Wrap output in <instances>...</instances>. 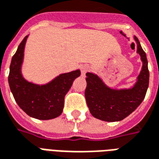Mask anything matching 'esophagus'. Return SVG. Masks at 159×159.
<instances>
[{
	"mask_svg": "<svg viewBox=\"0 0 159 159\" xmlns=\"http://www.w3.org/2000/svg\"><path fill=\"white\" fill-rule=\"evenodd\" d=\"M89 69V67L87 65H82L80 67V70H81V74H85V73L87 72V70Z\"/></svg>",
	"mask_w": 159,
	"mask_h": 159,
	"instance_id": "1",
	"label": "esophagus"
}]
</instances>
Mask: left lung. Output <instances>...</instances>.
<instances>
[{"label": "left lung", "instance_id": "1", "mask_svg": "<svg viewBox=\"0 0 159 159\" xmlns=\"http://www.w3.org/2000/svg\"><path fill=\"white\" fill-rule=\"evenodd\" d=\"M137 52L143 61L142 70L138 76L135 85L128 90H114L103 84L97 75L86 74L85 97L90 112L95 118L105 121L123 120L134 111L145 98L149 85V70L146 52L143 50L138 38Z\"/></svg>", "mask_w": 159, "mask_h": 159}]
</instances>
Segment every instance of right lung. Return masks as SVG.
Masks as SVG:
<instances>
[{
    "instance_id": "add662e5",
    "label": "right lung",
    "mask_w": 159,
    "mask_h": 159,
    "mask_svg": "<svg viewBox=\"0 0 159 159\" xmlns=\"http://www.w3.org/2000/svg\"><path fill=\"white\" fill-rule=\"evenodd\" d=\"M26 39L27 36L20 43L10 64L8 83L11 92L18 105L28 116L39 120L56 118L62 112L65 95L71 88L74 80L80 75V71L60 74L44 85L26 81L21 74V64Z\"/></svg>"
}]
</instances>
